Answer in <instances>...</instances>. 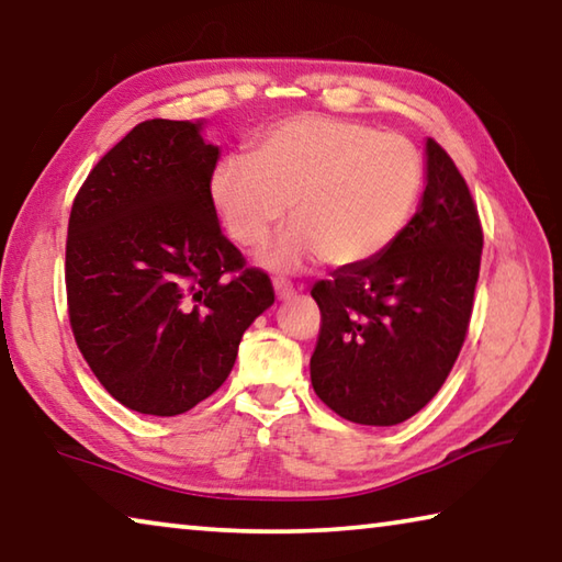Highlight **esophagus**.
<instances>
[{"instance_id": "obj_1", "label": "esophagus", "mask_w": 562, "mask_h": 562, "mask_svg": "<svg viewBox=\"0 0 562 562\" xmlns=\"http://www.w3.org/2000/svg\"><path fill=\"white\" fill-rule=\"evenodd\" d=\"M274 292H278V300H290L294 294V284L288 278H274Z\"/></svg>"}]
</instances>
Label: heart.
Listing matches in <instances>:
<instances>
[{
    "label": "heart",
    "mask_w": 562,
    "mask_h": 562,
    "mask_svg": "<svg viewBox=\"0 0 562 562\" xmlns=\"http://www.w3.org/2000/svg\"><path fill=\"white\" fill-rule=\"evenodd\" d=\"M424 158L406 136L304 113L274 123L252 158L231 156L211 176V201L227 237L260 247L284 213L294 223L270 255L274 268L325 255L355 268L392 245L418 203Z\"/></svg>",
    "instance_id": "b5f03b06"
}]
</instances>
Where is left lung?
<instances>
[{
    "instance_id": "obj_1",
    "label": "left lung",
    "mask_w": 562,
    "mask_h": 562,
    "mask_svg": "<svg viewBox=\"0 0 562 562\" xmlns=\"http://www.w3.org/2000/svg\"><path fill=\"white\" fill-rule=\"evenodd\" d=\"M483 227L451 156L426 140V190L402 235L312 288L319 337L312 386L331 412L394 426L431 402L469 335Z\"/></svg>"
}]
</instances>
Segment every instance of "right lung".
<instances>
[{"mask_svg":"<svg viewBox=\"0 0 562 562\" xmlns=\"http://www.w3.org/2000/svg\"><path fill=\"white\" fill-rule=\"evenodd\" d=\"M201 123L133 126L83 180L66 235L76 347L138 414L176 416L223 386L255 317L274 302L211 201L217 148Z\"/></svg>","mask_w":562,"mask_h":562,"instance_id":"1","label":"right lung"}]
</instances>
